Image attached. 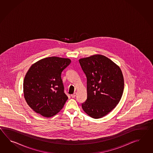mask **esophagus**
<instances>
[{
	"instance_id": "esophagus-1",
	"label": "esophagus",
	"mask_w": 153,
	"mask_h": 153,
	"mask_svg": "<svg viewBox=\"0 0 153 153\" xmlns=\"http://www.w3.org/2000/svg\"><path fill=\"white\" fill-rule=\"evenodd\" d=\"M76 95V92H74L73 94H71V97L72 98H74Z\"/></svg>"
}]
</instances>
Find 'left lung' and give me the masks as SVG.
<instances>
[{
	"instance_id": "left-lung-1",
	"label": "left lung",
	"mask_w": 153,
	"mask_h": 153,
	"mask_svg": "<svg viewBox=\"0 0 153 153\" xmlns=\"http://www.w3.org/2000/svg\"><path fill=\"white\" fill-rule=\"evenodd\" d=\"M79 61L87 78V100L82 108L92 118L103 117L120 101L124 88L123 73L117 64L102 55Z\"/></svg>"
}]
</instances>
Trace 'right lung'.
<instances>
[{
	"label": "right lung",
	"instance_id": "right-lung-1",
	"mask_svg": "<svg viewBox=\"0 0 153 153\" xmlns=\"http://www.w3.org/2000/svg\"><path fill=\"white\" fill-rule=\"evenodd\" d=\"M71 63L69 59L49 57L29 68L23 81V94L35 112L50 117L62 109L68 97L64 92L61 73Z\"/></svg>",
	"mask_w": 153,
	"mask_h": 153
}]
</instances>
